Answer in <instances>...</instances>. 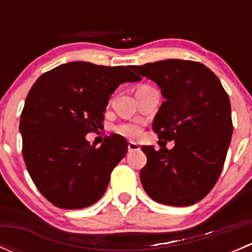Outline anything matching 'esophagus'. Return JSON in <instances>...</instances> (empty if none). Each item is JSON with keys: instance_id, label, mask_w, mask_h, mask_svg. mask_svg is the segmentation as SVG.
<instances>
[{"instance_id": "34e87169", "label": "esophagus", "mask_w": 252, "mask_h": 252, "mask_svg": "<svg viewBox=\"0 0 252 252\" xmlns=\"http://www.w3.org/2000/svg\"><path fill=\"white\" fill-rule=\"evenodd\" d=\"M139 150H140V146H139V145L136 144V142L130 141V142H129V144H128V151H129V152L139 151Z\"/></svg>"}]
</instances>
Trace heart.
Listing matches in <instances>:
<instances>
[{
    "mask_svg": "<svg viewBox=\"0 0 252 252\" xmlns=\"http://www.w3.org/2000/svg\"><path fill=\"white\" fill-rule=\"evenodd\" d=\"M117 131L129 139H136L141 135V128L138 123H124L117 128Z\"/></svg>",
    "mask_w": 252,
    "mask_h": 252,
    "instance_id": "heart-1",
    "label": "heart"
}]
</instances>
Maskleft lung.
Wrapping results in <instances>:
<instances>
[{"label":"left lung","instance_id":"obj_1","mask_svg":"<svg viewBox=\"0 0 252 252\" xmlns=\"http://www.w3.org/2000/svg\"><path fill=\"white\" fill-rule=\"evenodd\" d=\"M131 69L155 81L163 97L152 129L168 150L142 146L147 162L140 171L146 194L169 206L194 205L220 178L233 134L227 93L215 73L199 62L166 60Z\"/></svg>","mask_w":252,"mask_h":252}]
</instances>
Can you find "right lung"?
Here are the masks:
<instances>
[{"label": "right lung", "instance_id": "1", "mask_svg": "<svg viewBox=\"0 0 252 252\" xmlns=\"http://www.w3.org/2000/svg\"><path fill=\"white\" fill-rule=\"evenodd\" d=\"M141 80L128 67L69 62L35 81L20 116L25 166L39 191L55 206L78 210L95 204L111 172L126 156L122 135L98 149L86 134L100 128L108 100L121 84Z\"/></svg>", "mask_w": 252, "mask_h": 252}]
</instances>
